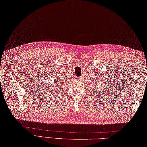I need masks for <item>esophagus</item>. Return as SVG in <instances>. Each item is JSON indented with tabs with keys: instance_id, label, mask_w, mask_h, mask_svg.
I'll list each match as a JSON object with an SVG mask.
<instances>
[{
	"instance_id": "obj_1",
	"label": "esophagus",
	"mask_w": 147,
	"mask_h": 147,
	"mask_svg": "<svg viewBox=\"0 0 147 147\" xmlns=\"http://www.w3.org/2000/svg\"><path fill=\"white\" fill-rule=\"evenodd\" d=\"M76 79H77V80H80V77H76Z\"/></svg>"
}]
</instances>
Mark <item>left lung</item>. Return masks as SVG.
I'll use <instances>...</instances> for the list:
<instances>
[{
  "mask_svg": "<svg viewBox=\"0 0 147 147\" xmlns=\"http://www.w3.org/2000/svg\"><path fill=\"white\" fill-rule=\"evenodd\" d=\"M92 85H94V86H96V84H97V83H96V82H95V83H94V84H93V83H92Z\"/></svg>",
  "mask_w": 147,
  "mask_h": 147,
  "instance_id": "left-lung-1",
  "label": "left lung"
}]
</instances>
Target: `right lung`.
Wrapping results in <instances>:
<instances>
[{
  "instance_id": "right-lung-1",
  "label": "right lung",
  "mask_w": 147,
  "mask_h": 147,
  "mask_svg": "<svg viewBox=\"0 0 147 147\" xmlns=\"http://www.w3.org/2000/svg\"><path fill=\"white\" fill-rule=\"evenodd\" d=\"M61 80H55V79L54 80V83H55V84H53V86H51V85H50V86H48V87L47 88H48V91H50V92H52V91H55V92H56V90H57V88H58V87H59V86L60 85V83H61ZM62 82H63V81H62ZM48 85V84H47ZM45 86H47V84H45ZM55 88V89L54 88Z\"/></svg>"
}]
</instances>
